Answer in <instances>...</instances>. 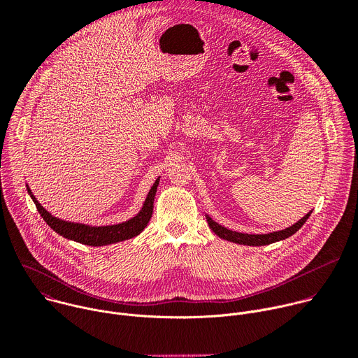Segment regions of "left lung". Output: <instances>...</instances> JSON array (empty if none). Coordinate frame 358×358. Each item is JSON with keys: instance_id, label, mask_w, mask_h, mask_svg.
I'll return each mask as SVG.
<instances>
[{"instance_id": "obj_1", "label": "left lung", "mask_w": 358, "mask_h": 358, "mask_svg": "<svg viewBox=\"0 0 358 358\" xmlns=\"http://www.w3.org/2000/svg\"><path fill=\"white\" fill-rule=\"evenodd\" d=\"M312 211L309 214H306L300 221H297L296 224H293L292 227L278 231V232H271V234H262V235H255V234H242V232H236V231H231L222 225H220L218 222H215L211 217H207V222L210 225V228L222 239L229 241V242H235V243H241V245H249V246H262V245H269L282 239H286L289 236H292L293 234H296L303 224L308 221V218L310 217Z\"/></svg>"}]
</instances>
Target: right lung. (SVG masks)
<instances>
[{"mask_svg":"<svg viewBox=\"0 0 358 358\" xmlns=\"http://www.w3.org/2000/svg\"><path fill=\"white\" fill-rule=\"evenodd\" d=\"M159 180L160 178H157L156 182L152 184V187L148 191L147 198L143 203V208L140 210V213L136 217H133L131 220H129L126 222L116 224V225H106V227H90V225H85V224L68 222V221H64L54 215H50L38 202V199L34 196V194L31 192L28 185H27V189L35 203L38 213L43 218V221L55 232H58L59 235H62L66 239H71V241H75V242H79L83 245L103 246V245H110V243H116L120 241L134 238L147 227V224L152 215V203H155Z\"/></svg>","mask_w":358,"mask_h":358,"instance_id":"add662e5","label":"right lung"}]
</instances>
